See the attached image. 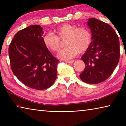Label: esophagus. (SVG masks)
Masks as SVG:
<instances>
[{
  "label": "esophagus",
  "instance_id": "obj_1",
  "mask_svg": "<svg viewBox=\"0 0 126 126\" xmlns=\"http://www.w3.org/2000/svg\"><path fill=\"white\" fill-rule=\"evenodd\" d=\"M73 62H74V61H67V62H66V63H69V64H71V63H73Z\"/></svg>",
  "mask_w": 126,
  "mask_h": 126
}]
</instances>
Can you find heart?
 <instances>
[{"label": "heart", "instance_id": "heart-1", "mask_svg": "<svg viewBox=\"0 0 126 126\" xmlns=\"http://www.w3.org/2000/svg\"><path fill=\"white\" fill-rule=\"evenodd\" d=\"M57 35L47 33L43 37L46 48L53 52L58 51L61 47V40H64L65 48L57 54L58 58L68 61L77 55L86 52L91 46L92 34L86 28H78L76 25L65 23L55 30Z\"/></svg>", "mask_w": 126, "mask_h": 126}]
</instances>
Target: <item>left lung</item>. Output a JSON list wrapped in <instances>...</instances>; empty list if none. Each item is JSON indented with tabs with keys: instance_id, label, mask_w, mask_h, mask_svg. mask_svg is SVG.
<instances>
[{
	"instance_id": "obj_1",
	"label": "left lung",
	"mask_w": 126,
	"mask_h": 126,
	"mask_svg": "<svg viewBox=\"0 0 126 126\" xmlns=\"http://www.w3.org/2000/svg\"><path fill=\"white\" fill-rule=\"evenodd\" d=\"M87 25L92 41L81 57L86 67L79 77L87 83L97 84L109 77L118 64L119 40L113 28L106 23L92 18L88 19Z\"/></svg>"
}]
</instances>
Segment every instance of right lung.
<instances>
[{
	"label": "right lung",
	"instance_id": "right-lung-1",
	"mask_svg": "<svg viewBox=\"0 0 126 126\" xmlns=\"http://www.w3.org/2000/svg\"><path fill=\"white\" fill-rule=\"evenodd\" d=\"M43 34L40 25H30L15 34L9 47L14 75L27 86L38 90L54 83L59 62L44 44Z\"/></svg>",
	"mask_w": 126,
	"mask_h": 126
}]
</instances>
